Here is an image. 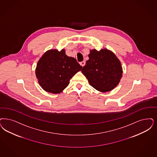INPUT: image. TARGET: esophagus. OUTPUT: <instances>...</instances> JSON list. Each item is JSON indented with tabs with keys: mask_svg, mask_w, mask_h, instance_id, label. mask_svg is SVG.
I'll list each match as a JSON object with an SVG mask.
<instances>
[{
	"mask_svg": "<svg viewBox=\"0 0 157 157\" xmlns=\"http://www.w3.org/2000/svg\"><path fill=\"white\" fill-rule=\"evenodd\" d=\"M80 65L82 66V67H83L84 65H85V62L84 61H82L80 63Z\"/></svg>",
	"mask_w": 157,
	"mask_h": 157,
	"instance_id": "34e87169",
	"label": "esophagus"
}]
</instances>
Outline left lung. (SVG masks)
I'll return each instance as SVG.
<instances>
[{"label":"left lung","mask_w":157,"mask_h":157,"mask_svg":"<svg viewBox=\"0 0 157 157\" xmlns=\"http://www.w3.org/2000/svg\"><path fill=\"white\" fill-rule=\"evenodd\" d=\"M89 59L82 72L89 84L101 92H109L119 84L122 76L121 62L113 52L108 49L91 50Z\"/></svg>","instance_id":"1"}]
</instances>
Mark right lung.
<instances>
[{"label": "right lung", "instance_id": "add662e5", "mask_svg": "<svg viewBox=\"0 0 157 157\" xmlns=\"http://www.w3.org/2000/svg\"><path fill=\"white\" fill-rule=\"evenodd\" d=\"M82 68L75 59L65 54L64 49H51L38 61L35 74L44 90L57 94L68 86L72 76Z\"/></svg>", "mask_w": 157, "mask_h": 157}]
</instances>
